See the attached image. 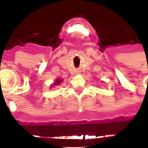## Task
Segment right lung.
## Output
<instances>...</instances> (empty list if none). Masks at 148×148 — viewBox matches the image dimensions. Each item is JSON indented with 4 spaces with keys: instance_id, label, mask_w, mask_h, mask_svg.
Masks as SVG:
<instances>
[{
    "instance_id": "obj_1",
    "label": "right lung",
    "mask_w": 148,
    "mask_h": 148,
    "mask_svg": "<svg viewBox=\"0 0 148 148\" xmlns=\"http://www.w3.org/2000/svg\"><path fill=\"white\" fill-rule=\"evenodd\" d=\"M62 81V80L61 79H57V80L54 82V84H53V85H54V86H58Z\"/></svg>"
}]
</instances>
